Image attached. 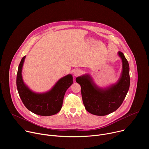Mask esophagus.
Wrapping results in <instances>:
<instances>
[{
    "instance_id": "esophagus-1",
    "label": "esophagus",
    "mask_w": 149,
    "mask_h": 149,
    "mask_svg": "<svg viewBox=\"0 0 149 149\" xmlns=\"http://www.w3.org/2000/svg\"><path fill=\"white\" fill-rule=\"evenodd\" d=\"M81 74V71L79 70H76L74 71V77H77V76H79Z\"/></svg>"
}]
</instances>
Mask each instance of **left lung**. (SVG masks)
I'll return each instance as SVG.
<instances>
[{"label":"left lung","mask_w":149,"mask_h":149,"mask_svg":"<svg viewBox=\"0 0 149 149\" xmlns=\"http://www.w3.org/2000/svg\"><path fill=\"white\" fill-rule=\"evenodd\" d=\"M122 61V71L117 82L101 88L98 86L91 76L86 74L76 78L81 88L85 109L90 113L103 116L117 110L123 103L130 87V68L124 54L118 51Z\"/></svg>","instance_id":"left-lung-1"}]
</instances>
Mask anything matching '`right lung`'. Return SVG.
<instances>
[{
  "mask_svg": "<svg viewBox=\"0 0 149 149\" xmlns=\"http://www.w3.org/2000/svg\"><path fill=\"white\" fill-rule=\"evenodd\" d=\"M25 58L24 56L21 59L16 77V86L21 100L27 109L35 114L50 116L57 114L62 108L66 91L73 83L72 75L68 74L62 77L47 92H34L23 79L22 73Z\"/></svg>",
  "mask_w": 149,
  "mask_h": 149,
  "instance_id": "right-lung-1",
  "label": "right lung"
}]
</instances>
